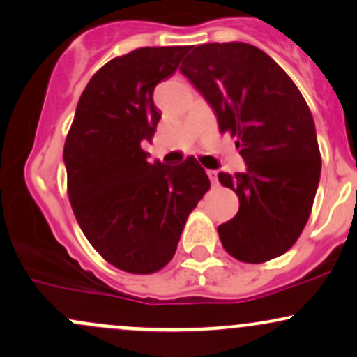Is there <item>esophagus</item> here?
Wrapping results in <instances>:
<instances>
[{
	"instance_id": "obj_1",
	"label": "esophagus",
	"mask_w": 357,
	"mask_h": 357,
	"mask_svg": "<svg viewBox=\"0 0 357 357\" xmlns=\"http://www.w3.org/2000/svg\"><path fill=\"white\" fill-rule=\"evenodd\" d=\"M208 178H211L212 183H217V172L215 170H207Z\"/></svg>"
}]
</instances>
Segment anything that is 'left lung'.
I'll return each mask as SVG.
<instances>
[{"label": "left lung", "mask_w": 357, "mask_h": 357, "mask_svg": "<svg viewBox=\"0 0 357 357\" xmlns=\"http://www.w3.org/2000/svg\"><path fill=\"white\" fill-rule=\"evenodd\" d=\"M213 108L222 133L236 137L244 174H219L238 212L219 225L237 261L262 264L287 252L307 224L321 177L316 127L291 77L257 46H188L180 66Z\"/></svg>", "instance_id": "8db88e82"}]
</instances>
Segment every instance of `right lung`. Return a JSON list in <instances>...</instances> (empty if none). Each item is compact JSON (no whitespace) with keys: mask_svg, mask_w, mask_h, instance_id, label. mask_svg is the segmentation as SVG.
<instances>
[{"mask_svg":"<svg viewBox=\"0 0 357 357\" xmlns=\"http://www.w3.org/2000/svg\"><path fill=\"white\" fill-rule=\"evenodd\" d=\"M188 46L137 48L113 58L79 96L63 158L79 229L116 269L153 274L172 261L183 225L211 188L195 157L146 162L160 113L153 88L177 70Z\"/></svg>","mask_w":357,"mask_h":357,"instance_id":"right-lung-1","label":"right lung"}]
</instances>
